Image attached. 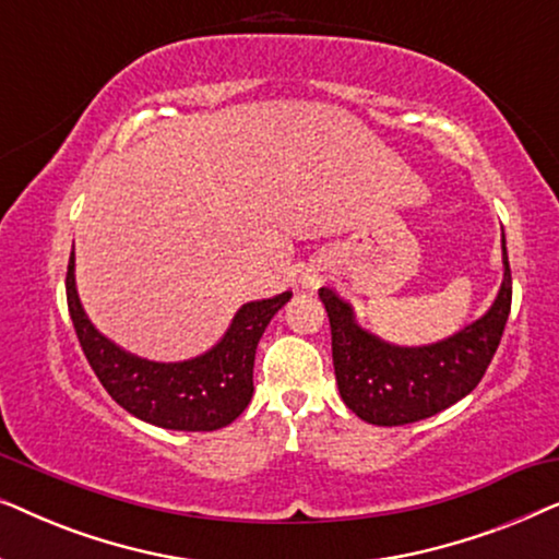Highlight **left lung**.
Wrapping results in <instances>:
<instances>
[{"instance_id":"1","label":"left lung","mask_w":559,"mask_h":559,"mask_svg":"<svg viewBox=\"0 0 559 559\" xmlns=\"http://www.w3.org/2000/svg\"><path fill=\"white\" fill-rule=\"evenodd\" d=\"M503 282L493 308L453 338L425 348H396L356 325L350 305L320 287L331 320L333 369L350 412L371 425L396 427L432 417L478 386L499 348L511 310V270L503 241Z\"/></svg>"}]
</instances>
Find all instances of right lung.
I'll list each match as a JSON object with an SVG mask.
<instances>
[{
	"label": "right lung",
	"instance_id": "right-lung-1",
	"mask_svg": "<svg viewBox=\"0 0 559 559\" xmlns=\"http://www.w3.org/2000/svg\"><path fill=\"white\" fill-rule=\"evenodd\" d=\"M66 297L83 354L119 407L165 430L211 432L231 425L247 409L254 392L259 338L293 293L243 305L216 348L182 364L144 361L106 341L75 295L73 254L68 259Z\"/></svg>",
	"mask_w": 559,
	"mask_h": 559
}]
</instances>
